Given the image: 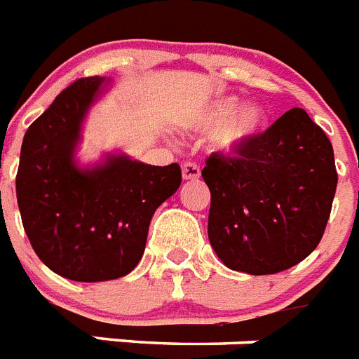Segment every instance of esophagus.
<instances>
[{
	"mask_svg": "<svg viewBox=\"0 0 359 359\" xmlns=\"http://www.w3.org/2000/svg\"><path fill=\"white\" fill-rule=\"evenodd\" d=\"M182 176L185 182H196V180H200L201 176L200 167L196 163H185L182 167Z\"/></svg>",
	"mask_w": 359,
	"mask_h": 359,
	"instance_id": "obj_1",
	"label": "esophagus"
}]
</instances>
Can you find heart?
I'll use <instances>...</instances> for the list:
<instances>
[{
	"instance_id": "heart-1",
	"label": "heart",
	"mask_w": 359,
	"mask_h": 359,
	"mask_svg": "<svg viewBox=\"0 0 359 359\" xmlns=\"http://www.w3.org/2000/svg\"><path fill=\"white\" fill-rule=\"evenodd\" d=\"M267 123V110L256 101L241 105L236 96L217 97L183 121L189 133H212L210 152L217 156L240 154Z\"/></svg>"
}]
</instances>
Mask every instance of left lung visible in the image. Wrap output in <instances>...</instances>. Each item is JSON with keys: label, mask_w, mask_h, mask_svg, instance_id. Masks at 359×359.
Masks as SVG:
<instances>
[{"label": "left lung", "mask_w": 359, "mask_h": 359, "mask_svg": "<svg viewBox=\"0 0 359 359\" xmlns=\"http://www.w3.org/2000/svg\"><path fill=\"white\" fill-rule=\"evenodd\" d=\"M201 176L214 252L252 276L287 271L316 249L338 185L329 137L303 109L285 112L240 158L212 154Z\"/></svg>", "instance_id": "left-lung-1"}]
</instances>
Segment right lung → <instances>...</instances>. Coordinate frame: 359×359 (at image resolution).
Wrapping results in <instances>:
<instances>
[{
  "label": "right lung",
  "instance_id": "1",
  "mask_svg": "<svg viewBox=\"0 0 359 359\" xmlns=\"http://www.w3.org/2000/svg\"><path fill=\"white\" fill-rule=\"evenodd\" d=\"M110 79L67 87L23 137L18 207L34 252L72 281L116 280L145 252L150 219L182 185L180 165L143 163L121 150L81 161L83 127Z\"/></svg>",
  "mask_w": 359,
  "mask_h": 359
}]
</instances>
